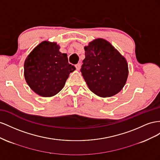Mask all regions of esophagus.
Returning <instances> with one entry per match:
<instances>
[{"mask_svg": "<svg viewBox=\"0 0 160 160\" xmlns=\"http://www.w3.org/2000/svg\"><path fill=\"white\" fill-rule=\"evenodd\" d=\"M76 66V70H79L80 69V67H81V64L80 63H77V64L75 66Z\"/></svg>", "mask_w": 160, "mask_h": 160, "instance_id": "esophagus-1", "label": "esophagus"}]
</instances>
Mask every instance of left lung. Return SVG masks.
Masks as SVG:
<instances>
[{"label":"left lung","instance_id":"left-lung-1","mask_svg":"<svg viewBox=\"0 0 160 160\" xmlns=\"http://www.w3.org/2000/svg\"><path fill=\"white\" fill-rule=\"evenodd\" d=\"M84 50L80 71L89 89L103 98L119 92L129 74L125 58L111 43L101 38L90 42Z\"/></svg>","mask_w":160,"mask_h":160}]
</instances>
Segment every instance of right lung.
Returning a JSON list of instances; mask_svg holds the SVG:
<instances>
[{
    "label": "right lung",
    "instance_id": "right-lung-1",
    "mask_svg": "<svg viewBox=\"0 0 160 160\" xmlns=\"http://www.w3.org/2000/svg\"><path fill=\"white\" fill-rule=\"evenodd\" d=\"M55 42L44 41L27 57L24 76L27 84L38 95L51 97L63 88L66 81L76 68L68 63L66 53L60 52Z\"/></svg>",
    "mask_w": 160,
    "mask_h": 160
}]
</instances>
